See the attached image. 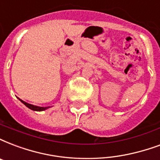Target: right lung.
<instances>
[{
  "label": "right lung",
  "mask_w": 160,
  "mask_h": 160,
  "mask_svg": "<svg viewBox=\"0 0 160 160\" xmlns=\"http://www.w3.org/2000/svg\"><path fill=\"white\" fill-rule=\"evenodd\" d=\"M19 100H20L22 104H24V105H26L28 109H30V110H34V111H43V110H47V109H49V108L50 107V106H48V107H40V106H36V105H33V104L26 103V102L23 101V100H22V99H20V98H19Z\"/></svg>",
  "instance_id": "obj_1"
}]
</instances>
